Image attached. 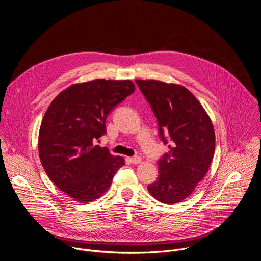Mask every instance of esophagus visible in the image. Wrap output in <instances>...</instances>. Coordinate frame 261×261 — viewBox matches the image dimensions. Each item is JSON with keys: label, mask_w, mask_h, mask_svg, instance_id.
<instances>
[{"label": "esophagus", "mask_w": 261, "mask_h": 261, "mask_svg": "<svg viewBox=\"0 0 261 261\" xmlns=\"http://www.w3.org/2000/svg\"><path fill=\"white\" fill-rule=\"evenodd\" d=\"M128 160L132 163V164H138L141 162V158L140 157H130L128 158Z\"/></svg>", "instance_id": "1"}]
</instances>
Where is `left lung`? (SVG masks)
Instances as JSON below:
<instances>
[{"label": "left lung", "mask_w": 261, "mask_h": 261, "mask_svg": "<svg viewBox=\"0 0 261 261\" xmlns=\"http://www.w3.org/2000/svg\"><path fill=\"white\" fill-rule=\"evenodd\" d=\"M158 121L159 135L169 151L159 161V175L147 190L166 204L187 198L206 174L215 153V131L206 111L182 86L135 81Z\"/></svg>", "instance_id": "obj_1"}]
</instances>
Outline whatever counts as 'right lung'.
Segmentation results:
<instances>
[{
  "instance_id": "add662e5",
  "label": "right lung",
  "mask_w": 261,
  "mask_h": 261,
  "mask_svg": "<svg viewBox=\"0 0 261 261\" xmlns=\"http://www.w3.org/2000/svg\"><path fill=\"white\" fill-rule=\"evenodd\" d=\"M135 91L131 81L95 80L61 92L43 117L38 139L39 157L48 177L75 201L101 197L123 157L94 145L106 133L109 113Z\"/></svg>"
}]
</instances>
